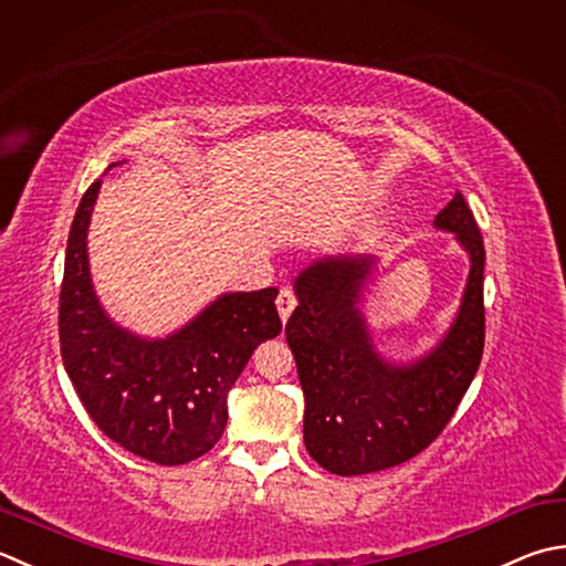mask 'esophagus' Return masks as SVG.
I'll return each mask as SVG.
<instances>
[{"instance_id":"34e87169","label":"esophagus","mask_w":566,"mask_h":566,"mask_svg":"<svg viewBox=\"0 0 566 566\" xmlns=\"http://www.w3.org/2000/svg\"><path fill=\"white\" fill-rule=\"evenodd\" d=\"M294 306H296V296H294L292 290H286V286H284L280 296H276V312H280L282 321L290 318V314L294 312Z\"/></svg>"}]
</instances>
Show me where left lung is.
I'll return each instance as SVG.
<instances>
[{
	"label": "left lung",
	"mask_w": 566,
	"mask_h": 566,
	"mask_svg": "<svg viewBox=\"0 0 566 566\" xmlns=\"http://www.w3.org/2000/svg\"><path fill=\"white\" fill-rule=\"evenodd\" d=\"M434 228L457 235L471 272L447 336L409 365L385 360L365 326L360 298L373 258H324L294 280L298 306L286 321V343L304 390V444L331 473H375L417 457L444 431L479 370L485 248L459 191Z\"/></svg>",
	"instance_id": "1"
}]
</instances>
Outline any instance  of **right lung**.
<instances>
[{
    "mask_svg": "<svg viewBox=\"0 0 566 566\" xmlns=\"http://www.w3.org/2000/svg\"><path fill=\"white\" fill-rule=\"evenodd\" d=\"M99 179L75 210L59 302L65 373L93 422L135 457L161 467L203 457L223 437L228 392L254 348L280 336L274 286L218 296L166 338H142L99 306L87 268V226Z\"/></svg>",
    "mask_w": 566,
    "mask_h": 566,
    "instance_id": "obj_1",
    "label": "right lung"
}]
</instances>
